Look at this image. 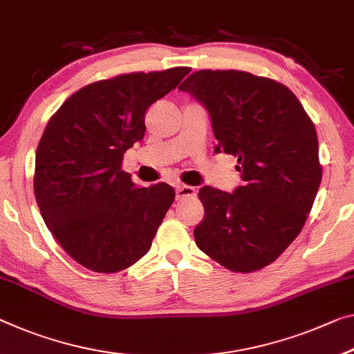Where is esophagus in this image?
Segmentation results:
<instances>
[{"label": "esophagus", "instance_id": "34e87169", "mask_svg": "<svg viewBox=\"0 0 354 354\" xmlns=\"http://www.w3.org/2000/svg\"><path fill=\"white\" fill-rule=\"evenodd\" d=\"M176 193H177V199L194 198V196H196V188L189 187V185H180V187H177Z\"/></svg>", "mask_w": 354, "mask_h": 354}]
</instances>
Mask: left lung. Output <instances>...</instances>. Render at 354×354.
Returning <instances> with one entry per match:
<instances>
[{"label": "left lung", "instance_id": "left-lung-1", "mask_svg": "<svg viewBox=\"0 0 354 354\" xmlns=\"http://www.w3.org/2000/svg\"><path fill=\"white\" fill-rule=\"evenodd\" d=\"M178 90L205 107L215 153L236 156L243 180L199 189L196 245L232 272L263 269L301 232L322 183L315 124L288 86L243 71H196Z\"/></svg>", "mask_w": 354, "mask_h": 354}]
</instances>
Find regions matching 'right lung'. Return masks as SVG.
Instances as JSON below:
<instances>
[{
    "label": "right lung",
    "mask_w": 354,
    "mask_h": 354,
    "mask_svg": "<svg viewBox=\"0 0 354 354\" xmlns=\"http://www.w3.org/2000/svg\"><path fill=\"white\" fill-rule=\"evenodd\" d=\"M188 73L100 80L71 95L48 120L36 150V201L48 231L84 268L113 274L150 250L176 192L167 183L138 188L122 160L144 138L147 109Z\"/></svg>",
    "instance_id": "obj_1"
}]
</instances>
